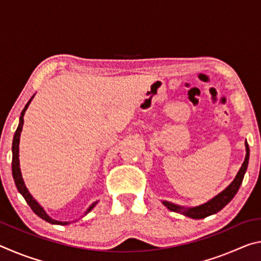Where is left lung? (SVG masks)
Listing matches in <instances>:
<instances>
[{"instance_id": "obj_1", "label": "left lung", "mask_w": 261, "mask_h": 261, "mask_svg": "<svg viewBox=\"0 0 261 261\" xmlns=\"http://www.w3.org/2000/svg\"><path fill=\"white\" fill-rule=\"evenodd\" d=\"M245 148H246L245 160L243 162L241 169L238 170L235 179H233L230 183V185L224 189L222 192H220L218 196H215L213 199L208 200L200 206L191 207V208H184L182 206L171 204V202H168V201H162V204L165 205L168 210L177 212V213H182L191 219H204L212 214L218 213L219 211L222 210L223 207L226 206L228 202H230L232 198L235 197V194L237 193L238 189H240L241 184L243 182V178H244L245 171L247 169V165H249V158H250V148L246 140H245Z\"/></svg>"}]
</instances>
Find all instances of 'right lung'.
<instances>
[{"label":"right lung","instance_id":"add662e5","mask_svg":"<svg viewBox=\"0 0 261 261\" xmlns=\"http://www.w3.org/2000/svg\"><path fill=\"white\" fill-rule=\"evenodd\" d=\"M33 96L30 99L29 102L26 103L25 108L23 109V112L20 113L19 124H18V127H17V130L15 132L14 140H12V166H11L12 167V177H14L17 190H18L19 193L24 197V199L26 200V202H28L29 206L31 207V208H32V211L39 216V218H41L42 220H45V221H47V222L53 223V224H61V226H64V224H68L70 222H62V221H56L54 219H51L50 216L46 213L45 210H43L42 207L38 204V201L35 200L32 196H31V193L29 192V190H28V188H26V185L24 183V179H23V177H21V171H20V167H19V139H20V132H21V129H23V124H24V114L26 112V109H28L30 102H31V101H32ZM96 202H98V201L93 202V204H92L90 207H88L87 211L85 212V214H87L88 212L92 211V208H93V207L96 205Z\"/></svg>","mask_w":261,"mask_h":261}]
</instances>
